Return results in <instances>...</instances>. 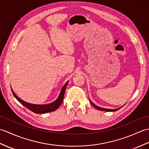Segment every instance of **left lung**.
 Returning a JSON list of instances; mask_svg holds the SVG:
<instances>
[{
	"label": "left lung",
	"mask_w": 149,
	"mask_h": 149,
	"mask_svg": "<svg viewBox=\"0 0 149 149\" xmlns=\"http://www.w3.org/2000/svg\"><path fill=\"white\" fill-rule=\"evenodd\" d=\"M89 102H90V103H91V105L95 107V108H96V109H98V110H102V111H106V112H115V111H117V110H118L119 109H120V108H121L122 107H123V106H122L121 107H119V108H118V109H104V108H102V107H98V106H96V105H95L94 103H93L91 100H89Z\"/></svg>",
	"instance_id": "left-lung-1"
}]
</instances>
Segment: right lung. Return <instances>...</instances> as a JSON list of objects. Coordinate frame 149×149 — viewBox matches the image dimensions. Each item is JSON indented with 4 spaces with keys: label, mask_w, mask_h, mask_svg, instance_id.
Returning a JSON list of instances; mask_svg holds the SVG:
<instances>
[{
    "label": "right lung",
    "mask_w": 149,
    "mask_h": 149,
    "mask_svg": "<svg viewBox=\"0 0 149 149\" xmlns=\"http://www.w3.org/2000/svg\"><path fill=\"white\" fill-rule=\"evenodd\" d=\"M68 81H67L66 83H65V85L62 87L61 91L60 93V95H59L58 98L55 100L54 102H52L51 103H48V104H45V105H36V104H32V103L26 102L25 101H23V100L20 99L18 96H17L15 94V93L13 90L12 88H11V90H12L13 94L14 96L16 98V99L18 100L21 104H22L23 106L26 107L28 109L30 110L31 111H32L33 112L36 113H46L47 112L54 111V110L58 109V107L60 106V105L63 101L65 91L66 90V88L68 85Z\"/></svg>",
    "instance_id": "add662e5"
}]
</instances>
